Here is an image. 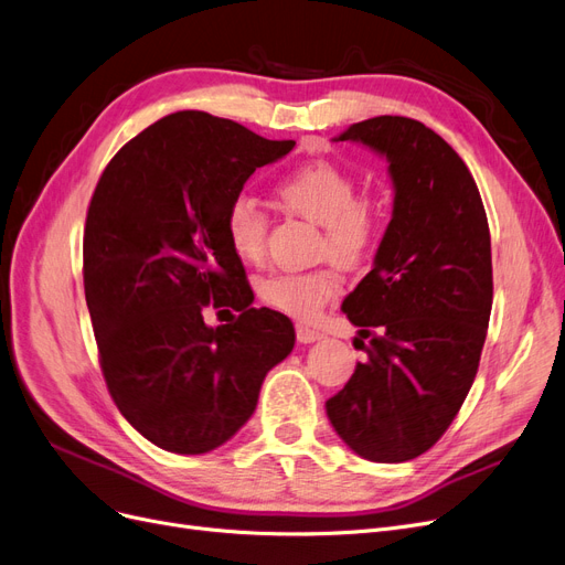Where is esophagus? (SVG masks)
<instances>
[{"label":"esophagus","mask_w":565,"mask_h":565,"mask_svg":"<svg viewBox=\"0 0 565 565\" xmlns=\"http://www.w3.org/2000/svg\"><path fill=\"white\" fill-rule=\"evenodd\" d=\"M322 338H324V333L315 331L310 327H303V324L297 327V341L299 343H315V341H322Z\"/></svg>","instance_id":"obj_1"}]
</instances>
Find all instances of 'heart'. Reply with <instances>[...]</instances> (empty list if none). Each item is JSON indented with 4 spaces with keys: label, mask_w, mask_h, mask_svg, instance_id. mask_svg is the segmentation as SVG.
Here are the masks:
<instances>
[{
    "label": "heart",
    "mask_w": 565,
    "mask_h": 565,
    "mask_svg": "<svg viewBox=\"0 0 565 565\" xmlns=\"http://www.w3.org/2000/svg\"><path fill=\"white\" fill-rule=\"evenodd\" d=\"M282 204L315 224L324 227L322 250L341 266L364 262L380 234L377 211L356 201V183L331 162H310L289 171L276 185ZM224 236L243 262H259L266 245L268 220L250 196H236L222 217ZM338 291L331 270L308 274H274L262 280L259 297L270 308L289 318L312 320Z\"/></svg>",
    "instance_id": "obj_1"
}]
</instances>
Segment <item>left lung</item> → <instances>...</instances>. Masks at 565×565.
<instances>
[{
    "instance_id": "1",
    "label": "left lung",
    "mask_w": 565,
    "mask_h": 565,
    "mask_svg": "<svg viewBox=\"0 0 565 565\" xmlns=\"http://www.w3.org/2000/svg\"><path fill=\"white\" fill-rule=\"evenodd\" d=\"M333 141L385 157L394 209L373 268L343 301L372 338L366 361L327 415L361 459L411 461L447 431L480 366L493 297L487 213L455 148L413 118L354 122Z\"/></svg>"
}]
</instances>
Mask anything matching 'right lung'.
<instances>
[{
	"instance_id": "obj_1",
	"label": "right lung",
	"mask_w": 565,
	"mask_h": 565,
	"mask_svg": "<svg viewBox=\"0 0 565 565\" xmlns=\"http://www.w3.org/2000/svg\"><path fill=\"white\" fill-rule=\"evenodd\" d=\"M295 141L178 110L104 169L83 234V285L108 392L152 445L206 455L253 417L266 373L295 348L282 312L255 295L222 217L255 169ZM234 323L209 328L203 308Z\"/></svg>"
}]
</instances>
